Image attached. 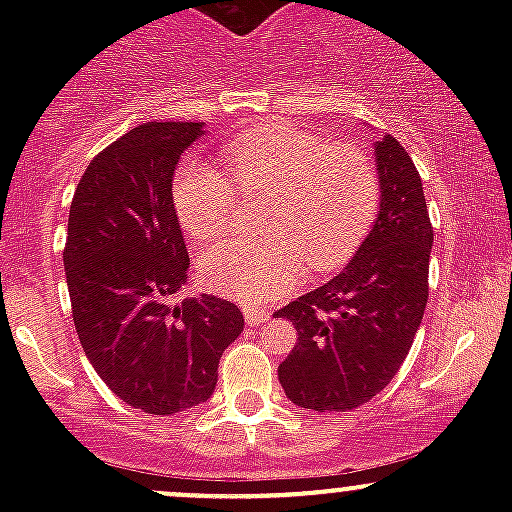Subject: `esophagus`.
Here are the masks:
<instances>
[{
  "instance_id": "1",
  "label": "esophagus",
  "mask_w": 512,
  "mask_h": 512,
  "mask_svg": "<svg viewBox=\"0 0 512 512\" xmlns=\"http://www.w3.org/2000/svg\"><path fill=\"white\" fill-rule=\"evenodd\" d=\"M267 319H270V312L267 309H245V322L250 324V327H260V324H265Z\"/></svg>"
}]
</instances>
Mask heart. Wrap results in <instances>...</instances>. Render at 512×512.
Listing matches in <instances>:
<instances>
[{
  "instance_id": "obj_1",
  "label": "heart",
  "mask_w": 512,
  "mask_h": 512,
  "mask_svg": "<svg viewBox=\"0 0 512 512\" xmlns=\"http://www.w3.org/2000/svg\"><path fill=\"white\" fill-rule=\"evenodd\" d=\"M230 175L203 160H185L173 178L180 225L208 240L227 230L240 188L277 190L265 240H227L205 247L200 277L242 302H270L299 285L304 270L329 272L354 255L379 208L374 163L352 146L287 123H262L223 146Z\"/></svg>"
}]
</instances>
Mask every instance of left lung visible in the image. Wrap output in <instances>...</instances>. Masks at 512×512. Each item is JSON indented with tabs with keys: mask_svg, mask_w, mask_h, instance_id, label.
<instances>
[{
	"mask_svg": "<svg viewBox=\"0 0 512 512\" xmlns=\"http://www.w3.org/2000/svg\"><path fill=\"white\" fill-rule=\"evenodd\" d=\"M374 156L381 203L369 235L334 280L275 312L297 329L277 376L302 409L349 411L374 399L421 327L433 245L421 175L394 136L376 141Z\"/></svg>",
	"mask_w": 512,
	"mask_h": 512,
	"instance_id": "obj_1",
	"label": "left lung"
}]
</instances>
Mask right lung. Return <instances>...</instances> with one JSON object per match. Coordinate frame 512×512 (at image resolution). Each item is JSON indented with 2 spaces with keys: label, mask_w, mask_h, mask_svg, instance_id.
<instances>
[{
  "label": "right lung",
  "mask_w": 512,
  "mask_h": 512,
  "mask_svg": "<svg viewBox=\"0 0 512 512\" xmlns=\"http://www.w3.org/2000/svg\"><path fill=\"white\" fill-rule=\"evenodd\" d=\"M203 123H143L91 160L76 185L64 247L76 334L103 384L146 414L213 396L242 312L215 294L178 302L190 257L173 173Z\"/></svg>",
  "instance_id": "1"
}]
</instances>
